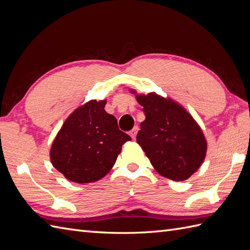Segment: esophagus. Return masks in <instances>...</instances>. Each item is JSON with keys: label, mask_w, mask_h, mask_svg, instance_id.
Here are the masks:
<instances>
[{"label": "esophagus", "mask_w": 250, "mask_h": 250, "mask_svg": "<svg viewBox=\"0 0 250 250\" xmlns=\"http://www.w3.org/2000/svg\"><path fill=\"white\" fill-rule=\"evenodd\" d=\"M137 132H138V126H137V125H136V126H134L133 129L130 131V135H131V137H132L133 139H135Z\"/></svg>", "instance_id": "1"}]
</instances>
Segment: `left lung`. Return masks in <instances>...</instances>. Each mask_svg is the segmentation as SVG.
Segmentation results:
<instances>
[{"label":"left lung","instance_id":"left-lung-1","mask_svg":"<svg viewBox=\"0 0 250 250\" xmlns=\"http://www.w3.org/2000/svg\"><path fill=\"white\" fill-rule=\"evenodd\" d=\"M146 116L137 133L142 146L159 174L174 182L187 180L200 168L207 144L191 115L156 94L137 96Z\"/></svg>","mask_w":250,"mask_h":250}]
</instances>
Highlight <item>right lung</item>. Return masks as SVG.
Listing matches in <instances>:
<instances>
[{"label": "right lung", "mask_w": 250, "mask_h": 250, "mask_svg": "<svg viewBox=\"0 0 250 250\" xmlns=\"http://www.w3.org/2000/svg\"><path fill=\"white\" fill-rule=\"evenodd\" d=\"M105 100H92L70 115L50 149L54 167L67 180L87 184L112 169L121 146L132 139L104 111Z\"/></svg>", "instance_id": "obj_1"}]
</instances>
